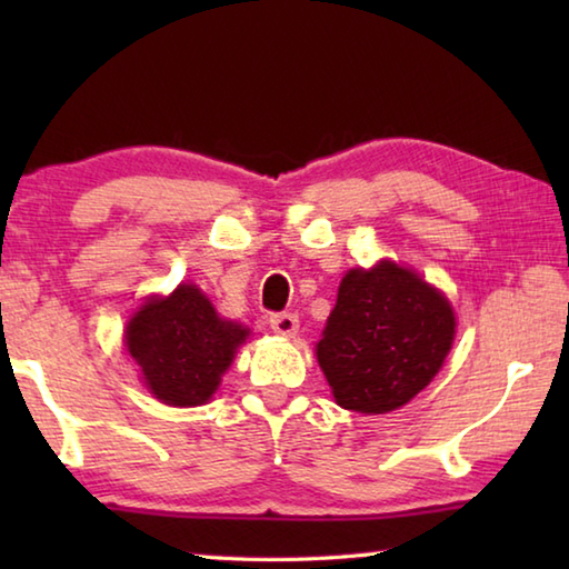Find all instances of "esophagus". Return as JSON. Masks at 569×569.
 Here are the masks:
<instances>
[{
    "mask_svg": "<svg viewBox=\"0 0 569 569\" xmlns=\"http://www.w3.org/2000/svg\"><path fill=\"white\" fill-rule=\"evenodd\" d=\"M268 323H271V329L278 333V336H293L298 331V316L296 313H273L271 319H268Z\"/></svg>",
    "mask_w": 569,
    "mask_h": 569,
    "instance_id": "obj_1",
    "label": "esophagus"
}]
</instances>
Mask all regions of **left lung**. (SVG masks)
<instances>
[{"label": "left lung", "mask_w": 569, "mask_h": 569, "mask_svg": "<svg viewBox=\"0 0 569 569\" xmlns=\"http://www.w3.org/2000/svg\"><path fill=\"white\" fill-rule=\"evenodd\" d=\"M455 341V313L417 273L383 261L343 276L316 356L339 407L387 413L437 377Z\"/></svg>", "instance_id": "left-lung-1"}]
</instances>
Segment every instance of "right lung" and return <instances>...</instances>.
<instances>
[{
    "mask_svg": "<svg viewBox=\"0 0 569 569\" xmlns=\"http://www.w3.org/2000/svg\"><path fill=\"white\" fill-rule=\"evenodd\" d=\"M248 331L218 319L196 286H178L168 298L140 306L124 331L128 351L148 389L170 407L206 403Z\"/></svg>",
    "mask_w": 569,
    "mask_h": 569,
    "instance_id": "right-lung-1",
    "label": "right lung"
}]
</instances>
